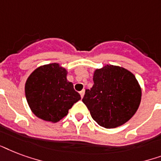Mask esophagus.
I'll return each mask as SVG.
<instances>
[{"label":"esophagus","mask_w":161,"mask_h":161,"mask_svg":"<svg viewBox=\"0 0 161 161\" xmlns=\"http://www.w3.org/2000/svg\"><path fill=\"white\" fill-rule=\"evenodd\" d=\"M80 97H84V94H85V90H82V91H80Z\"/></svg>","instance_id":"esophagus-1"}]
</instances>
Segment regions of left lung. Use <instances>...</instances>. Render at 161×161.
I'll return each mask as SVG.
<instances>
[{
  "label": "left lung",
  "mask_w": 161,
  "mask_h": 161,
  "mask_svg": "<svg viewBox=\"0 0 161 161\" xmlns=\"http://www.w3.org/2000/svg\"><path fill=\"white\" fill-rule=\"evenodd\" d=\"M93 82V86L86 90L82 102L99 125L117 128L134 115L141 101V88L131 72L107 64L96 69Z\"/></svg>",
  "instance_id": "1"
}]
</instances>
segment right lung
I'll list each match as a JSON object with an SVG mask.
<instances>
[{"label": "right lung", "mask_w": 161, "mask_h": 161, "mask_svg": "<svg viewBox=\"0 0 161 161\" xmlns=\"http://www.w3.org/2000/svg\"><path fill=\"white\" fill-rule=\"evenodd\" d=\"M67 70L58 64L38 67L25 85V94L31 110L38 118L56 123L68 114L80 96L66 79Z\"/></svg>", "instance_id": "1"}]
</instances>
